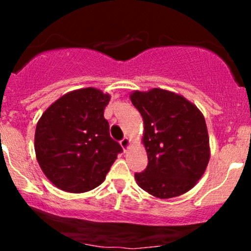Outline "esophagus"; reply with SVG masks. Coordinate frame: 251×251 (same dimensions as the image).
Returning a JSON list of instances; mask_svg holds the SVG:
<instances>
[{
  "mask_svg": "<svg viewBox=\"0 0 251 251\" xmlns=\"http://www.w3.org/2000/svg\"><path fill=\"white\" fill-rule=\"evenodd\" d=\"M120 145H122L124 151H127L129 145H131V140H129L128 138H124L122 142H120Z\"/></svg>",
  "mask_w": 251,
  "mask_h": 251,
  "instance_id": "34e87169",
  "label": "esophagus"
}]
</instances>
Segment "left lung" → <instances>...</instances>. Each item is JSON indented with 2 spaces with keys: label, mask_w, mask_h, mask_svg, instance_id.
Here are the masks:
<instances>
[{
  "label": "left lung",
  "mask_w": 251,
  "mask_h": 251,
  "mask_svg": "<svg viewBox=\"0 0 251 251\" xmlns=\"http://www.w3.org/2000/svg\"><path fill=\"white\" fill-rule=\"evenodd\" d=\"M129 99L143 117L142 143L149 159L145 171L134 175L137 184L160 200L190 191L210 160L208 128L201 112L168 89L133 91Z\"/></svg>",
  "instance_id": "obj_1"
}]
</instances>
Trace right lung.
Here are the masks:
<instances>
[{
	"instance_id": "add662e5",
	"label": "right lung",
	"mask_w": 251,
	"mask_h": 251,
	"mask_svg": "<svg viewBox=\"0 0 251 251\" xmlns=\"http://www.w3.org/2000/svg\"><path fill=\"white\" fill-rule=\"evenodd\" d=\"M111 96L94 87L68 92L42 113L35 129V154L46 177L72 194L93 190L123 151L109 135L103 111Z\"/></svg>"
}]
</instances>
